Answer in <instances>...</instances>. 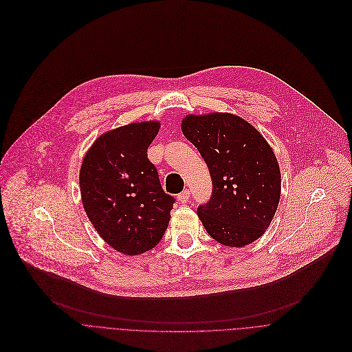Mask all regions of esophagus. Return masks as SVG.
I'll return each instance as SVG.
<instances>
[{
    "instance_id": "1",
    "label": "esophagus",
    "mask_w": 352,
    "mask_h": 352,
    "mask_svg": "<svg viewBox=\"0 0 352 352\" xmlns=\"http://www.w3.org/2000/svg\"><path fill=\"white\" fill-rule=\"evenodd\" d=\"M190 198V191L188 190H183L179 195H177V199L182 202V204H186Z\"/></svg>"
}]
</instances>
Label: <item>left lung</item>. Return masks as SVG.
Returning <instances> with one entry per match:
<instances>
[{"label": "left lung", "mask_w": 352, "mask_h": 352, "mask_svg": "<svg viewBox=\"0 0 352 352\" xmlns=\"http://www.w3.org/2000/svg\"><path fill=\"white\" fill-rule=\"evenodd\" d=\"M182 131L204 158L212 195L197 208L208 234L244 247L269 228L280 199V169L262 134L233 113L187 115Z\"/></svg>", "instance_id": "8db88e82"}]
</instances>
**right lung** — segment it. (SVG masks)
I'll return each mask as SVG.
<instances>
[{
    "label": "right lung",
    "mask_w": 352,
    "mask_h": 352,
    "mask_svg": "<svg viewBox=\"0 0 352 352\" xmlns=\"http://www.w3.org/2000/svg\"><path fill=\"white\" fill-rule=\"evenodd\" d=\"M160 122L130 123L100 135L80 168L86 214L116 251L138 255L154 248L170 221L175 198L162 190L147 150Z\"/></svg>",
    "instance_id": "add662e5"
}]
</instances>
